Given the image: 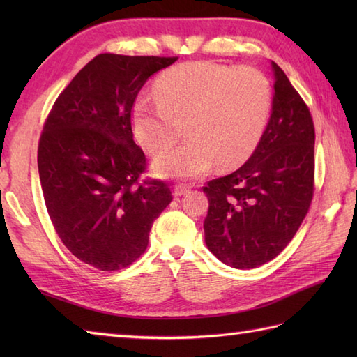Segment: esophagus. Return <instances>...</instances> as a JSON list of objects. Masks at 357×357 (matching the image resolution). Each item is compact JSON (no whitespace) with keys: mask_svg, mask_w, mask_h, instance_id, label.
Masks as SVG:
<instances>
[{"mask_svg":"<svg viewBox=\"0 0 357 357\" xmlns=\"http://www.w3.org/2000/svg\"><path fill=\"white\" fill-rule=\"evenodd\" d=\"M188 192V187L185 184H176L173 188V195L176 196V198H179V196H183Z\"/></svg>","mask_w":357,"mask_h":357,"instance_id":"esophagus-1","label":"esophagus"}]
</instances>
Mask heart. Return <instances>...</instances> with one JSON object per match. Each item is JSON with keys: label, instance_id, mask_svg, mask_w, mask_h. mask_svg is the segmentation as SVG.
I'll return each mask as SVG.
<instances>
[{"label": "heart", "instance_id": "1", "mask_svg": "<svg viewBox=\"0 0 357 357\" xmlns=\"http://www.w3.org/2000/svg\"><path fill=\"white\" fill-rule=\"evenodd\" d=\"M156 102L141 96L132 109L133 132L162 176L190 179L210 170L233 169L259 144L271 110L267 77L250 66L195 61L165 70L155 82Z\"/></svg>", "mask_w": 357, "mask_h": 357}]
</instances>
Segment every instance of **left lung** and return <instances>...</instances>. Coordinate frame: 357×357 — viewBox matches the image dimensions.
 Masks as SVG:
<instances>
[{"instance_id": "8db88e82", "label": "left lung", "mask_w": 357, "mask_h": 357, "mask_svg": "<svg viewBox=\"0 0 357 357\" xmlns=\"http://www.w3.org/2000/svg\"><path fill=\"white\" fill-rule=\"evenodd\" d=\"M268 124L248 161L202 187L206 244L233 268H255L294 238L314 193V124L308 105L276 63Z\"/></svg>"}]
</instances>
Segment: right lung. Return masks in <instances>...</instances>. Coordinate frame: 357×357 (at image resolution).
Listing matches in <instances>:
<instances>
[{"mask_svg":"<svg viewBox=\"0 0 357 357\" xmlns=\"http://www.w3.org/2000/svg\"><path fill=\"white\" fill-rule=\"evenodd\" d=\"M178 56L101 53L52 105L38 144L44 202L67 250L102 271L146 252L155 219L172 202L169 183L144 178L132 109L149 77Z\"/></svg>","mask_w":357,"mask_h":357,"instance_id":"add662e5","label":"right lung"}]
</instances>
